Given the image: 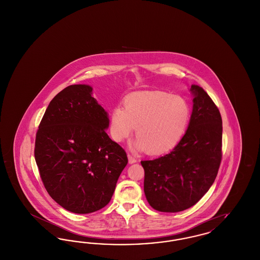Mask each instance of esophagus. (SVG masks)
<instances>
[{"mask_svg":"<svg viewBox=\"0 0 260 260\" xmlns=\"http://www.w3.org/2000/svg\"><path fill=\"white\" fill-rule=\"evenodd\" d=\"M127 159H128V162L129 164H135L137 161L136 158L133 155H131V154H127Z\"/></svg>","mask_w":260,"mask_h":260,"instance_id":"obj_1","label":"esophagus"}]
</instances>
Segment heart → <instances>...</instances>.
Instances as JSON below:
<instances>
[{
    "instance_id": "b5f03b06",
    "label": "heart",
    "mask_w": 260,
    "mask_h": 260,
    "mask_svg": "<svg viewBox=\"0 0 260 260\" xmlns=\"http://www.w3.org/2000/svg\"><path fill=\"white\" fill-rule=\"evenodd\" d=\"M190 107L185 99L161 90L140 91L124 99L110 116V136L123 142L136 128L134 146L150 155L173 150L183 138L190 122Z\"/></svg>"
}]
</instances>
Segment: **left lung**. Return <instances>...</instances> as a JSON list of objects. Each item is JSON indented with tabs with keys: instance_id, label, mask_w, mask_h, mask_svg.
Masks as SVG:
<instances>
[{
	"instance_id": "left-lung-1",
	"label": "left lung",
	"mask_w": 260,
	"mask_h": 260,
	"mask_svg": "<svg viewBox=\"0 0 260 260\" xmlns=\"http://www.w3.org/2000/svg\"><path fill=\"white\" fill-rule=\"evenodd\" d=\"M193 110L188 128L173 151L144 169V193L158 211L178 212L197 204L215 180L222 158V119L210 95L192 85Z\"/></svg>"
}]
</instances>
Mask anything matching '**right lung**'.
I'll return each mask as SVG.
<instances>
[{
	"mask_svg": "<svg viewBox=\"0 0 260 260\" xmlns=\"http://www.w3.org/2000/svg\"><path fill=\"white\" fill-rule=\"evenodd\" d=\"M92 87L72 85L50 101L39 125L35 160L49 195L65 210L90 213L111 200L127 164L105 129L108 114Z\"/></svg>",
	"mask_w": 260,
	"mask_h": 260,
	"instance_id": "1",
	"label": "right lung"
}]
</instances>
